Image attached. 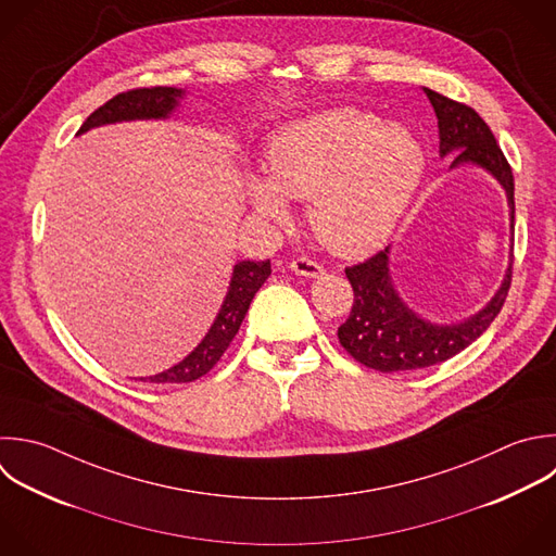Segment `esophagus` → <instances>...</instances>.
I'll return each mask as SVG.
<instances>
[{
  "mask_svg": "<svg viewBox=\"0 0 556 556\" xmlns=\"http://www.w3.org/2000/svg\"><path fill=\"white\" fill-rule=\"evenodd\" d=\"M291 271L298 274V276H304V278H317V276L324 274V267L319 263L302 256V258H295L291 263Z\"/></svg>",
  "mask_w": 556,
  "mask_h": 556,
  "instance_id": "34e87169",
  "label": "esophagus"
}]
</instances>
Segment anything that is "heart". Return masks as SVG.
<instances>
[{"label":"heart","instance_id":"heart-1","mask_svg":"<svg viewBox=\"0 0 556 556\" xmlns=\"http://www.w3.org/2000/svg\"><path fill=\"white\" fill-rule=\"evenodd\" d=\"M426 167L421 143L400 124L358 109H332L278 128L267 141L265 178L245 185L252 211L287 213L308 200V222L332 252L376 250L410 204Z\"/></svg>","mask_w":556,"mask_h":556}]
</instances>
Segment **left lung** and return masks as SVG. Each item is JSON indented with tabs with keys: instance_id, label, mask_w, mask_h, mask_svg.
Segmentation results:
<instances>
[{
	"instance_id": "obj_1",
	"label": "left lung",
	"mask_w": 556,
	"mask_h": 556,
	"mask_svg": "<svg viewBox=\"0 0 556 556\" xmlns=\"http://www.w3.org/2000/svg\"><path fill=\"white\" fill-rule=\"evenodd\" d=\"M424 93L437 115L439 156L452 159L450 169L473 165L500 182L508 200L513 232V172L495 143L493 132L473 109L426 87ZM389 261V248H384L369 261L345 269V276L354 289V304L350 317L339 326L337 334L341 345L365 367L378 371H406L452 358L489 328V324L497 317L510 287L513 245L510 263L493 298L478 313L456 324H434L417 315L400 298L391 278Z\"/></svg>"
}]
</instances>
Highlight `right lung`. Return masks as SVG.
I'll list each match as a JSON object with an SVG mask.
<instances>
[{
  "mask_svg": "<svg viewBox=\"0 0 556 556\" xmlns=\"http://www.w3.org/2000/svg\"><path fill=\"white\" fill-rule=\"evenodd\" d=\"M187 96L185 89L176 87H152V89H135L128 93H119L113 100H109L104 106H100L96 113L89 115V119L83 124L78 135H85L93 128L109 126V124H122V122H146V119H169L176 109L180 106V100ZM271 274L269 261H239L232 269L230 287L224 298V304L211 324L204 339L198 343V348L187 354L180 363L174 367L141 378L143 382H193L200 376L208 374L217 361L228 350L230 341L241 328V321L245 319V313L256 295V291L263 287V282Z\"/></svg>",
  "mask_w": 556,
  "mask_h": 556,
  "instance_id": "right-lung-1",
  "label": "right lung"
}]
</instances>
